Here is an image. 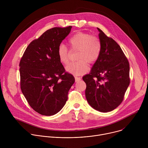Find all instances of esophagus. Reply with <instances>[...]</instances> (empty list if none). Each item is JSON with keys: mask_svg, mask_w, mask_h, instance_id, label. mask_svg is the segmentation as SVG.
Masks as SVG:
<instances>
[{"mask_svg": "<svg viewBox=\"0 0 148 148\" xmlns=\"http://www.w3.org/2000/svg\"><path fill=\"white\" fill-rule=\"evenodd\" d=\"M80 80H81V78L77 77H75V82H78Z\"/></svg>", "mask_w": 148, "mask_h": 148, "instance_id": "34e87169", "label": "esophagus"}]
</instances>
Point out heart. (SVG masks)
I'll return each mask as SVG.
<instances>
[{
	"label": "heart",
	"mask_w": 148,
	"mask_h": 148,
	"mask_svg": "<svg viewBox=\"0 0 148 148\" xmlns=\"http://www.w3.org/2000/svg\"><path fill=\"white\" fill-rule=\"evenodd\" d=\"M68 45L71 50H78L76 59L78 61L71 62L66 67V71L73 75L85 74L89 69L87 62L90 64L99 58L101 52V43L96 36L78 32L68 40ZM69 52L64 45H60L57 49V57L61 63L67 65L69 62Z\"/></svg>",
	"instance_id": "heart-1"
}]
</instances>
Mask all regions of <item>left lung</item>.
<instances>
[{
    "label": "left lung",
    "mask_w": 148,
    "mask_h": 148,
    "mask_svg": "<svg viewBox=\"0 0 148 148\" xmlns=\"http://www.w3.org/2000/svg\"><path fill=\"white\" fill-rule=\"evenodd\" d=\"M101 52L90 74L82 77L86 97L94 109L110 112L121 103L130 83V64L116 42L99 28Z\"/></svg>",
    "instance_id": "1"
}]
</instances>
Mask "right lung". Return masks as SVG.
Masks as SVG:
<instances>
[{"instance_id":"obj_1","label":"right lung","mask_w":148,"mask_h":148,"mask_svg":"<svg viewBox=\"0 0 148 148\" xmlns=\"http://www.w3.org/2000/svg\"><path fill=\"white\" fill-rule=\"evenodd\" d=\"M71 28L47 30L31 42L20 60V88L30 106L41 115L51 116L58 112L75 82L57 57L58 47Z\"/></svg>"}]
</instances>
